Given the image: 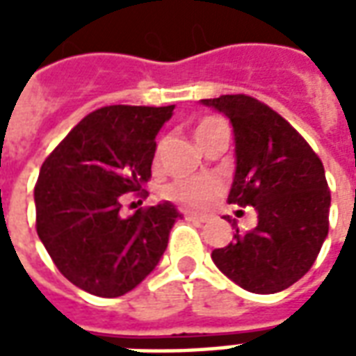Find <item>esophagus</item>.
<instances>
[{
    "instance_id": "esophagus-1",
    "label": "esophagus",
    "mask_w": 356,
    "mask_h": 356,
    "mask_svg": "<svg viewBox=\"0 0 356 356\" xmlns=\"http://www.w3.org/2000/svg\"><path fill=\"white\" fill-rule=\"evenodd\" d=\"M185 219L186 221H193V223H206L208 221L206 216H198V213H193V211H185Z\"/></svg>"
}]
</instances>
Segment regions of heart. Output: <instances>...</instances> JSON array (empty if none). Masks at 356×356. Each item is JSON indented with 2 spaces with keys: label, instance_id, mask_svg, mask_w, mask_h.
<instances>
[{
  "label": "heart",
  "instance_id": "obj_1",
  "mask_svg": "<svg viewBox=\"0 0 356 356\" xmlns=\"http://www.w3.org/2000/svg\"><path fill=\"white\" fill-rule=\"evenodd\" d=\"M221 120L216 118H208L200 122V125L196 127V139H200L204 133L211 129L213 125H217ZM162 145H158L156 150V158L160 156ZM225 183L223 179L217 175H202V177H191L175 181L173 185L165 188V196L171 198L173 202H177L181 206H185L188 209H208L213 202L223 194Z\"/></svg>",
  "mask_w": 356,
  "mask_h": 356
}]
</instances>
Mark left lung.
I'll return each mask as SVG.
<instances>
[{"mask_svg":"<svg viewBox=\"0 0 356 356\" xmlns=\"http://www.w3.org/2000/svg\"><path fill=\"white\" fill-rule=\"evenodd\" d=\"M231 120L236 168L227 202L254 206L257 225L211 252L240 288L276 293L313 267L328 236L330 191L321 158L280 114L248 95L204 99Z\"/></svg>","mask_w":356,"mask_h":356,"instance_id":"left-lung-1","label":"left lung"}]
</instances>
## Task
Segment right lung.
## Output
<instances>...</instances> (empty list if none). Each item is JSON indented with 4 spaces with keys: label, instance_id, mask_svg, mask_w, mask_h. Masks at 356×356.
Listing matches in <instances>:
<instances>
[{
    "label": "right lung",
    "instance_id": "add662e5",
    "mask_svg": "<svg viewBox=\"0 0 356 356\" xmlns=\"http://www.w3.org/2000/svg\"><path fill=\"white\" fill-rule=\"evenodd\" d=\"M173 108L114 104L95 110L40 170L38 236L58 270L93 296L118 298L139 286L160 263L181 217L165 200L129 217L120 211L125 193L147 194L156 135Z\"/></svg>",
    "mask_w": 356,
    "mask_h": 356
}]
</instances>
